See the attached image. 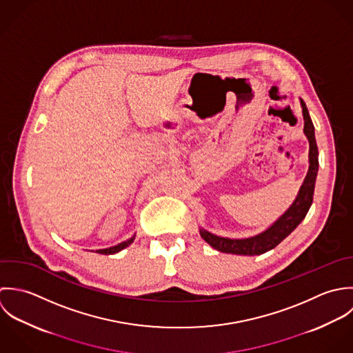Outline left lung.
Segmentation results:
<instances>
[{"label": "left lung", "mask_w": 353, "mask_h": 353, "mask_svg": "<svg viewBox=\"0 0 353 353\" xmlns=\"http://www.w3.org/2000/svg\"><path fill=\"white\" fill-rule=\"evenodd\" d=\"M300 105L303 109L304 134L310 143V152H308L310 166L294 202L272 226H269L266 230L252 237L229 239V237H221V236L212 234V232L201 229L202 239L206 243H209L212 248L225 254L250 255V256L261 255L277 247L282 240L286 236H289L297 228V225L305 218L314 199V190H315L319 161H318V145L315 141V128L311 121L308 109L301 98H300Z\"/></svg>", "instance_id": "8db88e82"}]
</instances>
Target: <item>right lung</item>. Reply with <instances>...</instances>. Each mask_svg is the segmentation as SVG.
I'll return each mask as SVG.
<instances>
[{"label": "right lung", "mask_w": 353, "mask_h": 353, "mask_svg": "<svg viewBox=\"0 0 353 353\" xmlns=\"http://www.w3.org/2000/svg\"><path fill=\"white\" fill-rule=\"evenodd\" d=\"M134 240H135V234H134L131 239H128L127 241H123V243H120V244H117V245H114V247H109V248H103V250H97L95 252H97V254H103V255H112V254L120 252L121 250H124L125 247H128L130 244H132Z\"/></svg>", "instance_id": "obj_1"}]
</instances>
